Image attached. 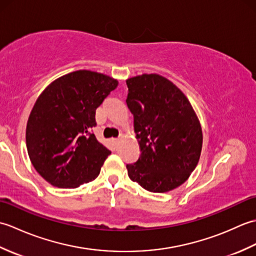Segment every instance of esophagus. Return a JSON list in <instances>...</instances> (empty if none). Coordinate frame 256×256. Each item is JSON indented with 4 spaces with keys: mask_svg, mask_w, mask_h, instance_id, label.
I'll return each mask as SVG.
<instances>
[{
    "mask_svg": "<svg viewBox=\"0 0 256 256\" xmlns=\"http://www.w3.org/2000/svg\"><path fill=\"white\" fill-rule=\"evenodd\" d=\"M121 140H122V136H120V138H114L113 142H114V144H116V145H118L120 142H121Z\"/></svg>",
    "mask_w": 256,
    "mask_h": 256,
    "instance_id": "obj_1",
    "label": "esophagus"
}]
</instances>
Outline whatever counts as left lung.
Returning <instances> with one entry per match:
<instances>
[{
  "label": "left lung",
  "instance_id": "obj_1",
  "mask_svg": "<svg viewBox=\"0 0 256 256\" xmlns=\"http://www.w3.org/2000/svg\"><path fill=\"white\" fill-rule=\"evenodd\" d=\"M126 104L134 116L140 155L128 164L132 182L152 192H166L187 180L197 166L202 131L190 102L160 74L126 80Z\"/></svg>",
  "mask_w": 256,
  "mask_h": 256
}]
</instances>
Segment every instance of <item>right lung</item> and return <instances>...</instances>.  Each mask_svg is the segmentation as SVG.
<instances>
[{
    "instance_id": "add662e5",
    "label": "right lung",
    "mask_w": 256,
    "mask_h": 256,
    "mask_svg": "<svg viewBox=\"0 0 256 256\" xmlns=\"http://www.w3.org/2000/svg\"><path fill=\"white\" fill-rule=\"evenodd\" d=\"M118 81L90 70H78L54 81L38 96L26 128L32 166L58 188H77L100 174L111 154L96 140V110Z\"/></svg>"
}]
</instances>
